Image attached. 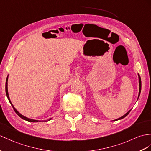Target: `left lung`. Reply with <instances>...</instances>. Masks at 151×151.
Segmentation results:
<instances>
[{
	"label": "left lung",
	"mask_w": 151,
	"mask_h": 151,
	"mask_svg": "<svg viewBox=\"0 0 151 151\" xmlns=\"http://www.w3.org/2000/svg\"><path fill=\"white\" fill-rule=\"evenodd\" d=\"M138 78H139V94H138V98H139V95H140V92H141V88H142V82H141V78H140V76H139V75L138 74ZM131 111V110H129V111L127 113H126L125 114V115H124V116H121L120 118H119V119H116V120H120V119H124V117H126L129 113V112Z\"/></svg>",
	"instance_id": "obj_1"
}]
</instances>
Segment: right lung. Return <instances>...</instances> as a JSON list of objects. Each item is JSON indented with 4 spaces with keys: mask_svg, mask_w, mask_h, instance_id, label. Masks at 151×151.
<instances>
[{
    "mask_svg": "<svg viewBox=\"0 0 151 151\" xmlns=\"http://www.w3.org/2000/svg\"><path fill=\"white\" fill-rule=\"evenodd\" d=\"M8 77H7V78H6V95H7V97H8V100H9V102H10V104H12V107H13V109H14V111H15V113L17 114V115L19 116L20 118H22V119H24V120H27V121H28V122H38V120H32V119H28V118H27V117H25V116H23L22 115H21V114L18 112L17 110L14 108V107L13 106V105L12 104V102H11V101H10V99H9V95H8ZM51 119H50L49 120H50Z\"/></svg>",
    "mask_w": 151,
    "mask_h": 151,
    "instance_id": "add662e5",
    "label": "right lung"
}]
</instances>
